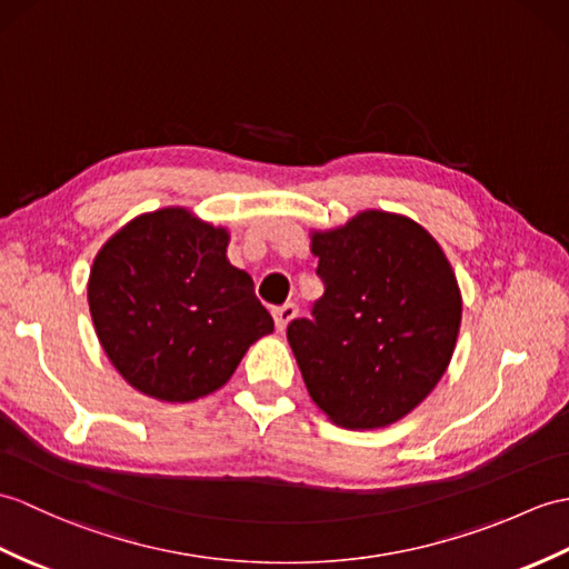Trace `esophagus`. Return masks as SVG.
<instances>
[{"label": "esophagus", "instance_id": "esophagus-1", "mask_svg": "<svg viewBox=\"0 0 569 569\" xmlns=\"http://www.w3.org/2000/svg\"><path fill=\"white\" fill-rule=\"evenodd\" d=\"M296 315H298L296 302H288V306H283V308H276L273 310L276 329H279V332H286V327L296 320Z\"/></svg>", "mask_w": 569, "mask_h": 569}]
</instances>
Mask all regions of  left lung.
I'll list each match as a JSON object with an SVG mask.
<instances>
[{"label": "left lung", "instance_id": "8db88e82", "mask_svg": "<svg viewBox=\"0 0 569 569\" xmlns=\"http://www.w3.org/2000/svg\"><path fill=\"white\" fill-rule=\"evenodd\" d=\"M325 296L288 325L312 402L345 429H382L439 386L463 298L441 244L412 218L368 208L310 230Z\"/></svg>", "mask_w": 569, "mask_h": 569}]
</instances>
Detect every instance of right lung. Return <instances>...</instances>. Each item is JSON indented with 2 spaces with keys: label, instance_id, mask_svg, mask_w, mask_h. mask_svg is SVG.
I'll use <instances>...</instances> for the list:
<instances>
[{
  "label": "right lung",
  "instance_id": "obj_1",
  "mask_svg": "<svg viewBox=\"0 0 569 569\" xmlns=\"http://www.w3.org/2000/svg\"><path fill=\"white\" fill-rule=\"evenodd\" d=\"M228 244V228L183 206L142 213L103 242L87 281L89 312L130 388L162 402L206 398L273 332Z\"/></svg>",
  "mask_w": 569,
  "mask_h": 569
}]
</instances>
